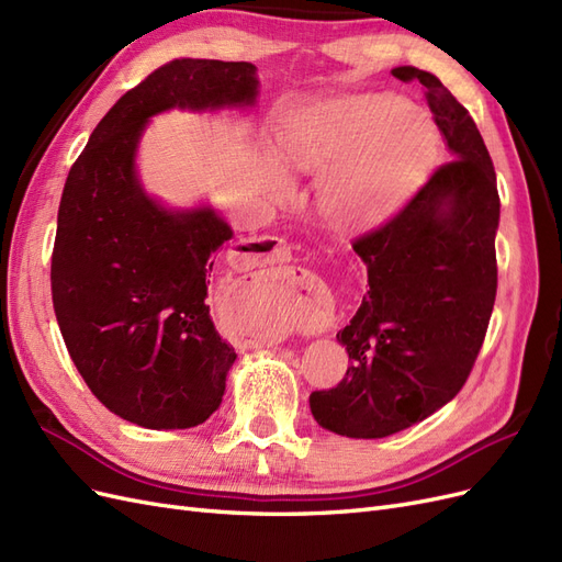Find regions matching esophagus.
<instances>
[{"label":"esophagus","mask_w":562,"mask_h":562,"mask_svg":"<svg viewBox=\"0 0 562 562\" xmlns=\"http://www.w3.org/2000/svg\"><path fill=\"white\" fill-rule=\"evenodd\" d=\"M250 262L248 267H258V265H274V262H285L291 260V246L281 239H269V241H255L248 246ZM328 316H330V297L326 291L321 288H310V293L304 295V316H302V328L307 333H318L328 326Z\"/></svg>","instance_id":"1"}]
</instances>
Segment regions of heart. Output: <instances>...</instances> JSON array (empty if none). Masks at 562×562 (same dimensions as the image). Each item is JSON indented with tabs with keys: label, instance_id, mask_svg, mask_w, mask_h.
<instances>
[{
	"label": "heart",
	"instance_id": "1",
	"mask_svg": "<svg viewBox=\"0 0 562 562\" xmlns=\"http://www.w3.org/2000/svg\"><path fill=\"white\" fill-rule=\"evenodd\" d=\"M436 149L431 119L391 93L337 100L310 114L288 140L297 168L323 171L321 203L339 225L384 217L422 176Z\"/></svg>",
	"mask_w": 562,
	"mask_h": 562
}]
</instances>
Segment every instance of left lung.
Segmentation results:
<instances>
[{"instance_id":"obj_1","label":"left lung","mask_w":562,"mask_h":562,"mask_svg":"<svg viewBox=\"0 0 562 562\" xmlns=\"http://www.w3.org/2000/svg\"><path fill=\"white\" fill-rule=\"evenodd\" d=\"M419 81L452 159L405 206L353 239L368 291L337 333L351 366L335 389L312 391L323 429L384 438L452 401L479 359L497 295V176L471 114L431 72L391 70Z\"/></svg>"}]
</instances>
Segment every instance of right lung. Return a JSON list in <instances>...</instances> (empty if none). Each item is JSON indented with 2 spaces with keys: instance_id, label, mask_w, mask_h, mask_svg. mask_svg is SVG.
Wrapping results in <instances>:
<instances>
[{
  "instance_id": "obj_1",
  "label": "right lung",
  "mask_w": 562,
  "mask_h": 562,
  "mask_svg": "<svg viewBox=\"0 0 562 562\" xmlns=\"http://www.w3.org/2000/svg\"><path fill=\"white\" fill-rule=\"evenodd\" d=\"M255 95L250 63L176 58L116 100L67 176L50 255L56 318L93 396L138 427L206 422L236 353L206 304L232 229L211 209L171 213L147 199L135 147L151 114L241 108Z\"/></svg>"
}]
</instances>
